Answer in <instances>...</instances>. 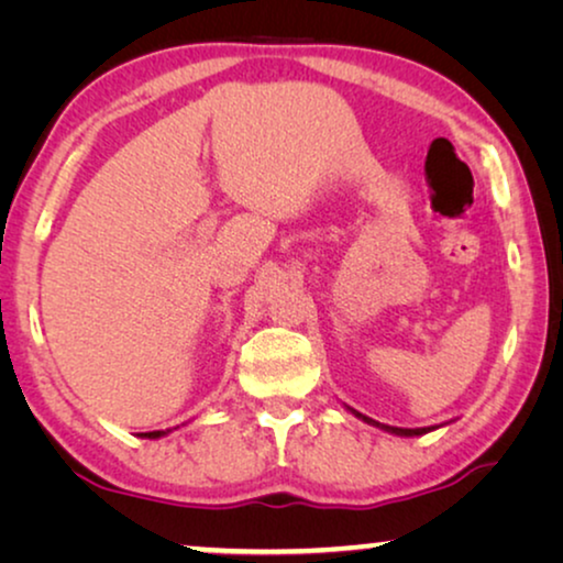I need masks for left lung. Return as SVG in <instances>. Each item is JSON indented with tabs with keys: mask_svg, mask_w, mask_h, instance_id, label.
Wrapping results in <instances>:
<instances>
[{
	"mask_svg": "<svg viewBox=\"0 0 563 563\" xmlns=\"http://www.w3.org/2000/svg\"><path fill=\"white\" fill-rule=\"evenodd\" d=\"M345 410H349V412L353 415V418L364 420L366 426H374V428L384 430V433H391V435H402V438L426 435V433H430V430H438V428H441V426H430V428H395V426H384V422H376V420H372V418H366V415H361L358 410H353V407H349V405H345Z\"/></svg>",
	"mask_w": 563,
	"mask_h": 563,
	"instance_id": "8db88e82",
	"label": "left lung"
}]
</instances>
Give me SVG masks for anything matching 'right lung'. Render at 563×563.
Masks as SVG:
<instances>
[{"label":"right lung","mask_w":563,"mask_h":563,"mask_svg":"<svg viewBox=\"0 0 563 563\" xmlns=\"http://www.w3.org/2000/svg\"><path fill=\"white\" fill-rule=\"evenodd\" d=\"M172 433V430H153V433H143V438H164Z\"/></svg>","instance_id":"right-lung-1"}]
</instances>
